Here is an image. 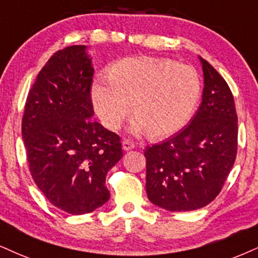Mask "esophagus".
I'll list each match as a JSON object with an SVG mask.
<instances>
[{
	"instance_id": "1",
	"label": "esophagus",
	"mask_w": 258,
	"mask_h": 258,
	"mask_svg": "<svg viewBox=\"0 0 258 258\" xmlns=\"http://www.w3.org/2000/svg\"><path fill=\"white\" fill-rule=\"evenodd\" d=\"M122 146L124 151H130V149H134L135 148V144L133 141H130L128 139H124L122 141Z\"/></svg>"
}]
</instances>
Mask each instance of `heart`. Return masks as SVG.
<instances>
[{
  "label": "heart",
  "mask_w": 258,
  "mask_h": 258,
  "mask_svg": "<svg viewBox=\"0 0 258 258\" xmlns=\"http://www.w3.org/2000/svg\"><path fill=\"white\" fill-rule=\"evenodd\" d=\"M110 80L98 79L92 99L104 125L122 126L133 110V132L164 139L179 132L191 118L201 95L195 68L168 58L128 57L110 68Z\"/></svg>",
  "instance_id": "heart-1"
}]
</instances>
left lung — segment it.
Instances as JSON below:
<instances>
[{
  "instance_id": "8db88e82",
  "label": "left lung",
  "mask_w": 258,
  "mask_h": 258,
  "mask_svg": "<svg viewBox=\"0 0 258 258\" xmlns=\"http://www.w3.org/2000/svg\"><path fill=\"white\" fill-rule=\"evenodd\" d=\"M200 59L205 88L195 116L182 130L144 152L149 201L171 212L195 211L211 203L221 191L237 155L233 94L224 78Z\"/></svg>"
}]
</instances>
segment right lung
<instances>
[{
    "instance_id": "obj_1",
    "label": "right lung",
    "mask_w": 258,
    "mask_h": 258,
    "mask_svg": "<svg viewBox=\"0 0 258 258\" xmlns=\"http://www.w3.org/2000/svg\"><path fill=\"white\" fill-rule=\"evenodd\" d=\"M85 45L53 53L28 92L22 139L34 183L49 202L86 214L110 199L106 174L123 157L120 138L91 118L93 68Z\"/></svg>"
}]
</instances>
